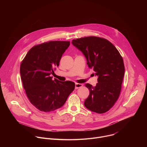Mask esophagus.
Here are the masks:
<instances>
[{"instance_id":"obj_1","label":"esophagus","mask_w":147,"mask_h":147,"mask_svg":"<svg viewBox=\"0 0 147 147\" xmlns=\"http://www.w3.org/2000/svg\"><path fill=\"white\" fill-rule=\"evenodd\" d=\"M83 86L82 84H79V83H76V85H75V88L76 89H78L79 88H81Z\"/></svg>"}]
</instances>
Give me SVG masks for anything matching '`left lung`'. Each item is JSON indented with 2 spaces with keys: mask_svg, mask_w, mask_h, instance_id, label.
Returning <instances> with one entry per match:
<instances>
[{
  "mask_svg": "<svg viewBox=\"0 0 147 147\" xmlns=\"http://www.w3.org/2000/svg\"><path fill=\"white\" fill-rule=\"evenodd\" d=\"M87 59L88 67L98 76V83L93 87L86 84L90 95L85 107L97 113L108 112L117 101L124 74L123 59L118 50L108 40L98 36H87L72 40Z\"/></svg>",
  "mask_w": 147,
  "mask_h": 147,
  "instance_id": "1",
  "label": "left lung"
}]
</instances>
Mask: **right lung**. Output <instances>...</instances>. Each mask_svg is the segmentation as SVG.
<instances>
[{
    "label": "right lung",
    "mask_w": 147,
    "mask_h": 147,
    "mask_svg": "<svg viewBox=\"0 0 147 147\" xmlns=\"http://www.w3.org/2000/svg\"><path fill=\"white\" fill-rule=\"evenodd\" d=\"M69 41L53 40L33 47L20 65L23 87L30 102L38 110L49 112L61 107L75 88L70 81L52 80Z\"/></svg>",
    "instance_id": "1"
}]
</instances>
